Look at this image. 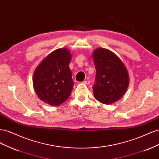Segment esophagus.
Returning a JSON list of instances; mask_svg holds the SVG:
<instances>
[{
  "label": "esophagus",
  "mask_w": 159,
  "mask_h": 159,
  "mask_svg": "<svg viewBox=\"0 0 159 159\" xmlns=\"http://www.w3.org/2000/svg\"><path fill=\"white\" fill-rule=\"evenodd\" d=\"M82 83L84 84H86V85H89V84H90V81H89V80H85V81H83Z\"/></svg>",
  "instance_id": "1"
}]
</instances>
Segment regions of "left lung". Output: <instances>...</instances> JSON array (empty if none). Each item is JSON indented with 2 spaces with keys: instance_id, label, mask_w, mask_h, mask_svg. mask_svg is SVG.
I'll use <instances>...</instances> for the list:
<instances>
[{
  "instance_id": "8db88e82",
  "label": "left lung",
  "mask_w": 159,
  "mask_h": 159,
  "mask_svg": "<svg viewBox=\"0 0 159 159\" xmlns=\"http://www.w3.org/2000/svg\"><path fill=\"white\" fill-rule=\"evenodd\" d=\"M96 70L93 86L95 99L103 104H111L121 99L129 84L127 70L113 52L99 48L93 52Z\"/></svg>"
}]
</instances>
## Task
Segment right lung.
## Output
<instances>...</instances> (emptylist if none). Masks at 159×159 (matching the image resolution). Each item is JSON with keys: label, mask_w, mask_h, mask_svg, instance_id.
Masks as SVG:
<instances>
[{"label": "right lung", "mask_w": 159, "mask_h": 159, "mask_svg": "<svg viewBox=\"0 0 159 159\" xmlns=\"http://www.w3.org/2000/svg\"><path fill=\"white\" fill-rule=\"evenodd\" d=\"M71 59L68 49H57L36 68L32 80L34 89L44 102L57 106L69 98L74 85L69 67Z\"/></svg>", "instance_id": "right-lung-1"}]
</instances>
